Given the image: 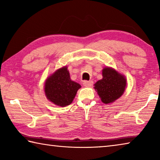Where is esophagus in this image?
<instances>
[{
  "label": "esophagus",
  "instance_id": "esophagus-1",
  "mask_svg": "<svg viewBox=\"0 0 160 160\" xmlns=\"http://www.w3.org/2000/svg\"><path fill=\"white\" fill-rule=\"evenodd\" d=\"M83 85L85 87H91L92 85V81H84Z\"/></svg>",
  "mask_w": 160,
  "mask_h": 160
}]
</instances>
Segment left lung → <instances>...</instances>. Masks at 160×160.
Instances as JSON below:
<instances>
[{"mask_svg":"<svg viewBox=\"0 0 160 160\" xmlns=\"http://www.w3.org/2000/svg\"><path fill=\"white\" fill-rule=\"evenodd\" d=\"M102 77L94 84V88L104 104H111L123 95L127 80L123 75L111 67L103 68Z\"/></svg>","mask_w":160,"mask_h":160,"instance_id":"1","label":"left lung"}]
</instances>
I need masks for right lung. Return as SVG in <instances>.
Returning <instances> with one entry per match:
<instances>
[{
  "mask_svg": "<svg viewBox=\"0 0 160 160\" xmlns=\"http://www.w3.org/2000/svg\"><path fill=\"white\" fill-rule=\"evenodd\" d=\"M81 88L70 79L68 67L63 66L51 74L45 81L44 93L48 100L58 107H66L73 101Z\"/></svg>",
  "mask_w": 160,
  "mask_h": 160,
  "instance_id": "obj_1",
  "label": "right lung"
}]
</instances>
